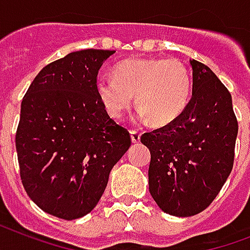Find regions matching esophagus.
Instances as JSON below:
<instances>
[{
    "label": "esophagus",
    "mask_w": 250,
    "mask_h": 250,
    "mask_svg": "<svg viewBox=\"0 0 250 250\" xmlns=\"http://www.w3.org/2000/svg\"><path fill=\"white\" fill-rule=\"evenodd\" d=\"M130 137L133 143H138L141 141V133L137 130H130Z\"/></svg>",
    "instance_id": "esophagus-1"
}]
</instances>
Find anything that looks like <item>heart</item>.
I'll return each instance as SVG.
<instances>
[{"instance_id": "b5f03b06", "label": "heart", "mask_w": 250, "mask_h": 250, "mask_svg": "<svg viewBox=\"0 0 250 250\" xmlns=\"http://www.w3.org/2000/svg\"><path fill=\"white\" fill-rule=\"evenodd\" d=\"M115 78L99 77L96 94L104 109L120 119L129 109L135 94L138 115L164 125L183 115L190 102V70L177 59H127L113 69Z\"/></svg>"}]
</instances>
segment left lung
Returning a JSON list of instances; mask_svg holds the SVG:
<instances>
[{"mask_svg": "<svg viewBox=\"0 0 250 250\" xmlns=\"http://www.w3.org/2000/svg\"><path fill=\"white\" fill-rule=\"evenodd\" d=\"M193 91L187 109L164 126L145 133L148 189L164 212L191 216L215 199L233 167L237 120L232 98L208 66L190 60Z\"/></svg>", "mask_w": 250, "mask_h": 250, "instance_id": "8db88e82", "label": "left lung"}]
</instances>
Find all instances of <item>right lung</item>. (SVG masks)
<instances>
[{"label": "right lung", "mask_w": 250, "mask_h": 250, "mask_svg": "<svg viewBox=\"0 0 250 250\" xmlns=\"http://www.w3.org/2000/svg\"><path fill=\"white\" fill-rule=\"evenodd\" d=\"M113 53L84 49L56 60L22 100L15 134L22 184L42 211L61 219L92 211L131 145L127 129L109 117L95 88L99 69Z\"/></svg>", "instance_id": "add662e5"}]
</instances>
